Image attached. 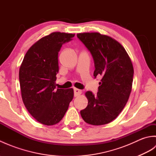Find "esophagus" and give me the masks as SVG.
Here are the masks:
<instances>
[{
    "mask_svg": "<svg viewBox=\"0 0 156 156\" xmlns=\"http://www.w3.org/2000/svg\"><path fill=\"white\" fill-rule=\"evenodd\" d=\"M81 93H82V90H79V89H77V88L74 89V94L75 97H78V96H79V95H80Z\"/></svg>",
    "mask_w": 156,
    "mask_h": 156,
    "instance_id": "34e87169",
    "label": "esophagus"
}]
</instances>
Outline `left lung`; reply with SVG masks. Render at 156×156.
<instances>
[{"instance_id": "8db88e82", "label": "left lung", "mask_w": 156, "mask_h": 156, "mask_svg": "<svg viewBox=\"0 0 156 156\" xmlns=\"http://www.w3.org/2000/svg\"><path fill=\"white\" fill-rule=\"evenodd\" d=\"M77 37L93 58L94 78L102 76L97 95L91 91L85 93L88 106L80 115L88 124H107L117 118L128 101L134 73L132 62L125 48L108 36L83 33Z\"/></svg>"}]
</instances>
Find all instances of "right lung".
<instances>
[{
	"mask_svg": "<svg viewBox=\"0 0 156 156\" xmlns=\"http://www.w3.org/2000/svg\"><path fill=\"white\" fill-rule=\"evenodd\" d=\"M74 34L54 32L29 49L19 69V83L26 108L45 125L57 124L64 117L74 97L72 88L56 89L58 52Z\"/></svg>",
	"mask_w": 156,
	"mask_h": 156,
	"instance_id": "add662e5",
	"label": "right lung"
}]
</instances>
